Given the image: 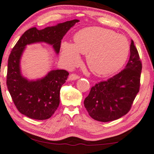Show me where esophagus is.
Returning a JSON list of instances; mask_svg holds the SVG:
<instances>
[{
    "label": "esophagus",
    "instance_id": "obj_1",
    "mask_svg": "<svg viewBox=\"0 0 154 154\" xmlns=\"http://www.w3.org/2000/svg\"><path fill=\"white\" fill-rule=\"evenodd\" d=\"M80 77L79 75H77L76 74H71L69 75V77L68 79L69 80H71V81H72V80H76L77 79H79Z\"/></svg>",
    "mask_w": 154,
    "mask_h": 154
}]
</instances>
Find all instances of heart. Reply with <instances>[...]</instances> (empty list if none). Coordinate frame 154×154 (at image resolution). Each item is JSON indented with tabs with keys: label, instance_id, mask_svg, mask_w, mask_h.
<instances>
[{
	"label": "heart",
	"instance_id": "1",
	"mask_svg": "<svg viewBox=\"0 0 154 154\" xmlns=\"http://www.w3.org/2000/svg\"><path fill=\"white\" fill-rule=\"evenodd\" d=\"M75 45L64 42L61 57L69 67L80 61L79 53L86 54V61L95 75L105 77L123 67L128 57L130 46L124 35L112 30L90 27L77 32Z\"/></svg>",
	"mask_w": 154,
	"mask_h": 154
}]
</instances>
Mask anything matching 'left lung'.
Segmentation results:
<instances>
[{
    "label": "left lung",
    "mask_w": 154,
    "mask_h": 154,
    "mask_svg": "<svg viewBox=\"0 0 154 154\" xmlns=\"http://www.w3.org/2000/svg\"><path fill=\"white\" fill-rule=\"evenodd\" d=\"M130 58L125 69L107 81L91 88L84 101V107L94 119L108 122L126 114L140 91L142 62L131 40Z\"/></svg>",
    "instance_id": "1"
}]
</instances>
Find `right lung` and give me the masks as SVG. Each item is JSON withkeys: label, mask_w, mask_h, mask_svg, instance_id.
<instances>
[{"label": "right lung", "mask_w": 154, "mask_h": 154, "mask_svg": "<svg viewBox=\"0 0 154 154\" xmlns=\"http://www.w3.org/2000/svg\"><path fill=\"white\" fill-rule=\"evenodd\" d=\"M79 20L68 21L38 30L31 28L23 33L12 49L8 63L7 86L19 112L28 117L37 120L49 119L60 103V90L69 75L65 70H55L41 79H27L23 77L20 60L27 45L45 42L59 53L63 36Z\"/></svg>", "instance_id": "obj_1"}]
</instances>
